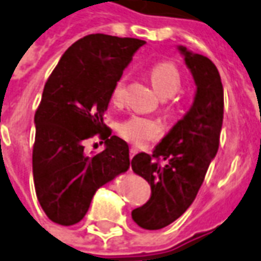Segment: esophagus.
<instances>
[{"label":"esophagus","instance_id":"obj_1","mask_svg":"<svg viewBox=\"0 0 261 261\" xmlns=\"http://www.w3.org/2000/svg\"><path fill=\"white\" fill-rule=\"evenodd\" d=\"M137 153H138V149L134 148V146H133V148H130V159H133V157H134Z\"/></svg>","mask_w":261,"mask_h":261}]
</instances>
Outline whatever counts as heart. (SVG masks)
Instances as JSON below:
<instances>
[{"mask_svg": "<svg viewBox=\"0 0 261 261\" xmlns=\"http://www.w3.org/2000/svg\"><path fill=\"white\" fill-rule=\"evenodd\" d=\"M150 81H152L153 89L163 98H168V97L175 95L182 86V76H180L178 67L174 63H170V61H164V63H159V64L154 65L150 69ZM126 85V75H123L115 83L112 90V99L115 102L122 101ZM164 111L166 112H172L174 111V102L171 99L166 101ZM119 133H120L123 138L127 139L131 144L137 145V146H144L150 141H154V139L160 137L162 127L156 120L149 119V117L133 116L120 124Z\"/></svg>", "mask_w": 261, "mask_h": 261, "instance_id": "1", "label": "heart"}]
</instances>
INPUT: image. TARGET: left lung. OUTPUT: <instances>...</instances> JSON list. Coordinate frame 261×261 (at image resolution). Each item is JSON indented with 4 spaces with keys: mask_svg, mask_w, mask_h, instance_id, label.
Listing matches in <instances>:
<instances>
[{
    "mask_svg": "<svg viewBox=\"0 0 261 261\" xmlns=\"http://www.w3.org/2000/svg\"><path fill=\"white\" fill-rule=\"evenodd\" d=\"M179 50L197 85L194 102L152 154L138 153L131 160L133 171L146 179L152 190L148 201L131 212L145 230H160L186 212L219 149L224 99L218 68L205 56L185 46Z\"/></svg>",
    "mask_w": 261,
    "mask_h": 261,
    "instance_id": "obj_1",
    "label": "left lung"
}]
</instances>
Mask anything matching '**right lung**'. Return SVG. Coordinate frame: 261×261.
<instances>
[{
	"label": "right lung",
	"instance_id": "1",
	"mask_svg": "<svg viewBox=\"0 0 261 261\" xmlns=\"http://www.w3.org/2000/svg\"><path fill=\"white\" fill-rule=\"evenodd\" d=\"M145 41L90 34L65 50L43 87L35 112L33 175L43 212L61 226L81 222L102 185L130 167L128 145L104 123L115 83ZM107 145L94 156L86 139Z\"/></svg>",
	"mask_w": 261,
	"mask_h": 261
}]
</instances>
